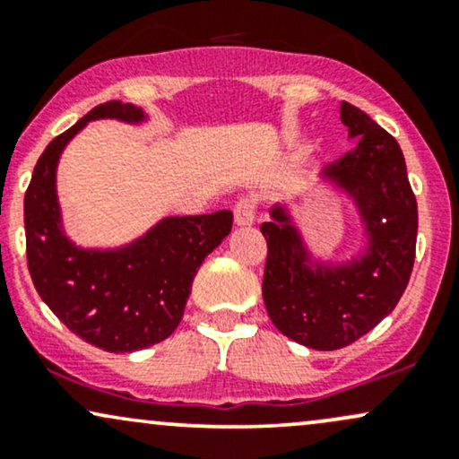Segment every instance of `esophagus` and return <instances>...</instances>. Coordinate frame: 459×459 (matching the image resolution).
<instances>
[{"label":"esophagus","instance_id":"34e87169","mask_svg":"<svg viewBox=\"0 0 459 459\" xmlns=\"http://www.w3.org/2000/svg\"><path fill=\"white\" fill-rule=\"evenodd\" d=\"M255 212H256V198L252 196H241L235 203V224L237 226H250L255 222Z\"/></svg>","mask_w":459,"mask_h":459}]
</instances>
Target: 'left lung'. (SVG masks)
<instances>
[{
	"instance_id": "8db88e82",
	"label": "left lung",
	"mask_w": 459,
	"mask_h": 459,
	"mask_svg": "<svg viewBox=\"0 0 459 459\" xmlns=\"http://www.w3.org/2000/svg\"><path fill=\"white\" fill-rule=\"evenodd\" d=\"M354 149L328 163L365 218L367 255L347 267L307 265L302 241L276 209L261 224L267 241L263 299L278 330L313 350L347 347L376 328L402 299L416 255L419 209L397 140L356 105L341 103Z\"/></svg>"
}]
</instances>
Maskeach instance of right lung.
<instances>
[{
    "label": "right lung",
    "instance_id": "1",
    "mask_svg": "<svg viewBox=\"0 0 459 459\" xmlns=\"http://www.w3.org/2000/svg\"><path fill=\"white\" fill-rule=\"evenodd\" d=\"M94 118L140 120L142 112L105 101L47 144L25 192V252L31 282L56 317L88 343L118 354L175 332L194 276L230 233L233 213L166 218L123 250H79L60 230L56 163L66 142Z\"/></svg>",
    "mask_w": 459,
    "mask_h": 459
}]
</instances>
